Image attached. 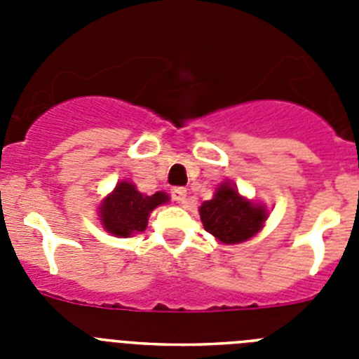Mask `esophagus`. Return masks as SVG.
<instances>
[{
	"label": "esophagus",
	"mask_w": 359,
	"mask_h": 359,
	"mask_svg": "<svg viewBox=\"0 0 359 359\" xmlns=\"http://www.w3.org/2000/svg\"><path fill=\"white\" fill-rule=\"evenodd\" d=\"M170 196H172L174 201L180 203V205H183V203L187 201V190L183 189V187H176V189L170 190Z\"/></svg>",
	"instance_id": "esophagus-1"
}]
</instances>
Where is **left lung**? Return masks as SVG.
<instances>
[{
    "instance_id": "1",
    "label": "left lung",
    "mask_w": 359,
    "mask_h": 359,
    "mask_svg": "<svg viewBox=\"0 0 359 359\" xmlns=\"http://www.w3.org/2000/svg\"><path fill=\"white\" fill-rule=\"evenodd\" d=\"M268 215L266 205L244 198L230 182L221 183L214 198L199 207L203 226L221 244H239L252 239L264 228Z\"/></svg>"
}]
</instances>
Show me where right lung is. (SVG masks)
<instances>
[{"label":"right lung","mask_w":359,"mask_h":359,"mask_svg":"<svg viewBox=\"0 0 359 359\" xmlns=\"http://www.w3.org/2000/svg\"><path fill=\"white\" fill-rule=\"evenodd\" d=\"M169 203L167 192L144 194L131 182H118L100 201L97 212L100 224L115 237H131L147 228L149 215L160 205Z\"/></svg>","instance_id":"obj_1"}]
</instances>
